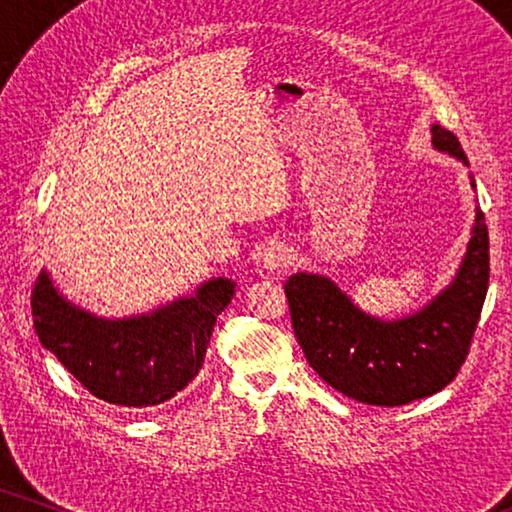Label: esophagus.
Listing matches in <instances>:
<instances>
[{"mask_svg":"<svg viewBox=\"0 0 512 512\" xmlns=\"http://www.w3.org/2000/svg\"><path fill=\"white\" fill-rule=\"evenodd\" d=\"M289 263H291V254L284 247H279V244L277 247H268L261 256L263 270H268V272H279V270L289 268Z\"/></svg>","mask_w":512,"mask_h":512,"instance_id":"obj_1","label":"esophagus"}]
</instances>
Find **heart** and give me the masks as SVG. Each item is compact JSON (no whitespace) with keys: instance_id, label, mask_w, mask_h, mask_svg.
Instances as JSON below:
<instances>
[{"instance_id":"1","label":"heart","mask_w":512,"mask_h":512,"mask_svg":"<svg viewBox=\"0 0 512 512\" xmlns=\"http://www.w3.org/2000/svg\"><path fill=\"white\" fill-rule=\"evenodd\" d=\"M205 221H207V230H209V228H212V219H205Z\"/></svg>"}]
</instances>
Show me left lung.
<instances>
[{"instance_id":"obj_1","label":"left lung","mask_w":512,"mask_h":512,"mask_svg":"<svg viewBox=\"0 0 512 512\" xmlns=\"http://www.w3.org/2000/svg\"><path fill=\"white\" fill-rule=\"evenodd\" d=\"M433 149L468 167L459 139L431 125ZM471 186L475 179L471 174ZM489 284V235L475 207L466 254L452 282L401 319L363 312L326 275L296 272L284 284L305 359L340 394L368 405H405L447 387L466 361Z\"/></svg>"}]
</instances>
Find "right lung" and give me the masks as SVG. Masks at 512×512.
<instances>
[{"label": "right lung", "instance_id": "obj_1", "mask_svg": "<svg viewBox=\"0 0 512 512\" xmlns=\"http://www.w3.org/2000/svg\"><path fill=\"white\" fill-rule=\"evenodd\" d=\"M233 293V279L212 277L156 310L109 319L67 300L41 270L32 319L41 345L90 394L123 408H151L170 401L200 373L216 317Z\"/></svg>", "mask_w": 512, "mask_h": 512}]
</instances>
